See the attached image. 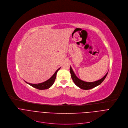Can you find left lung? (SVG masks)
<instances>
[{"mask_svg": "<svg viewBox=\"0 0 128 128\" xmlns=\"http://www.w3.org/2000/svg\"><path fill=\"white\" fill-rule=\"evenodd\" d=\"M70 72L72 79L74 83L78 87H79L81 89H84V90L91 89L93 88L98 86L99 85H100L106 79V76L108 74V72H107L106 74L102 78H101V79H100L98 81L93 82H85V81H83L79 79L74 74L71 66H70Z\"/></svg>", "mask_w": 128, "mask_h": 128, "instance_id": "left-lung-1", "label": "left lung"}]
</instances>
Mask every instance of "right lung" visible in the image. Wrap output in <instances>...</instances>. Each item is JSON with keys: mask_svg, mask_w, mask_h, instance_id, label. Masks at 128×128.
<instances>
[{"mask_svg": "<svg viewBox=\"0 0 128 128\" xmlns=\"http://www.w3.org/2000/svg\"><path fill=\"white\" fill-rule=\"evenodd\" d=\"M58 70H56V72H54V74H53V76L51 77L49 79H48V80L41 83H39V84H31V83H28L27 82H26V83H27V84H28L29 85H30V86H32L33 87H34L36 89H38L39 90H45V89H47L49 88L50 87H52V85L54 84L55 80L56 79V74L58 72V70Z\"/></svg>", "mask_w": 128, "mask_h": 128, "instance_id": "1", "label": "right lung"}]
</instances>
